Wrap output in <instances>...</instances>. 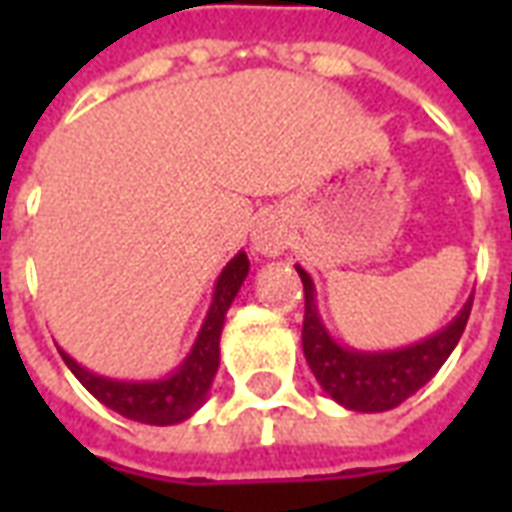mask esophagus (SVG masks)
<instances>
[{"label": "esophagus", "instance_id": "34e87169", "mask_svg": "<svg viewBox=\"0 0 512 512\" xmlns=\"http://www.w3.org/2000/svg\"><path fill=\"white\" fill-rule=\"evenodd\" d=\"M288 246V227L279 219L277 213H268L257 222L252 233V249L260 257H279Z\"/></svg>", "mask_w": 512, "mask_h": 512}]
</instances>
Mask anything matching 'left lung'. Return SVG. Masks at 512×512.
I'll list each match as a JSON object with an SVG mask.
<instances>
[{
	"label": "left lung",
	"instance_id": "left-lung-1",
	"mask_svg": "<svg viewBox=\"0 0 512 512\" xmlns=\"http://www.w3.org/2000/svg\"><path fill=\"white\" fill-rule=\"evenodd\" d=\"M296 271L304 282V329H301L304 359L323 392L334 403L351 411H365V414L389 411L422 389L455 351L472 312V296H469L458 315L425 340L403 348H386V351H362L334 340L318 310L315 282L301 266H296Z\"/></svg>",
	"mask_w": 512,
	"mask_h": 512
}]
</instances>
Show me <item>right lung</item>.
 Listing matches in <instances>:
<instances>
[{
	"label": "right lung",
	"instance_id": "obj_1",
	"mask_svg": "<svg viewBox=\"0 0 512 512\" xmlns=\"http://www.w3.org/2000/svg\"><path fill=\"white\" fill-rule=\"evenodd\" d=\"M249 274V257L246 252L238 255L222 268V274L213 285L211 307L205 312L197 340L191 343V351L172 373L161 378H109L82 367L73 356L60 348L65 365L73 376L93 397H98L106 408L117 411L120 417L145 422V425H178L183 419L194 417L208 400L213 376L219 370V340H222L224 318L230 304L238 296Z\"/></svg>",
	"mask_w": 512,
	"mask_h": 512
}]
</instances>
